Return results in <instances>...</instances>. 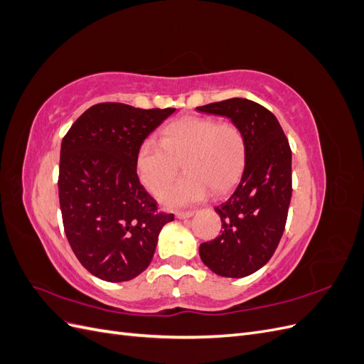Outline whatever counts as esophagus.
Masks as SVG:
<instances>
[{
    "label": "esophagus",
    "mask_w": 364,
    "mask_h": 364,
    "mask_svg": "<svg viewBox=\"0 0 364 364\" xmlns=\"http://www.w3.org/2000/svg\"><path fill=\"white\" fill-rule=\"evenodd\" d=\"M194 211H176V217L178 218H190L193 217Z\"/></svg>",
    "instance_id": "obj_1"
}]
</instances>
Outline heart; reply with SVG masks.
<instances>
[{"instance_id":"heart-1","label":"heart","mask_w":364,"mask_h":364,"mask_svg":"<svg viewBox=\"0 0 364 364\" xmlns=\"http://www.w3.org/2000/svg\"><path fill=\"white\" fill-rule=\"evenodd\" d=\"M247 161V139L232 121L206 117H182L162 130L161 141L146 139L136 151V170L142 185L158 193L177 173L180 162L187 173L167 189L161 199L170 206L225 194L238 182Z\"/></svg>"}]
</instances>
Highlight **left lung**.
<instances>
[{"mask_svg":"<svg viewBox=\"0 0 364 364\" xmlns=\"http://www.w3.org/2000/svg\"><path fill=\"white\" fill-rule=\"evenodd\" d=\"M197 111L223 115L243 129L247 161L234 193L215 206L220 235L202 243V261L220 277L243 278L257 272L277 250L291 199V149L269 109L246 100L199 106Z\"/></svg>","mask_w":364,"mask_h":364,"instance_id":"obj_1","label":"left lung"}]
</instances>
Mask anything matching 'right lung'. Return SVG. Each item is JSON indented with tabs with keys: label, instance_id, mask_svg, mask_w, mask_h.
I'll use <instances>...</instances> for the list:
<instances>
[{
	"label": "right lung",
	"instance_id": "add662e5",
	"mask_svg": "<svg viewBox=\"0 0 364 364\" xmlns=\"http://www.w3.org/2000/svg\"><path fill=\"white\" fill-rule=\"evenodd\" d=\"M176 111L98 103L85 111L62 139L59 202L74 255L94 277L130 281L155 255L158 235L173 214L141 185L136 151Z\"/></svg>",
	"mask_w": 364,
	"mask_h": 364
}]
</instances>
